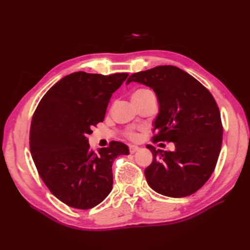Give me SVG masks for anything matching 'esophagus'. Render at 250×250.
Wrapping results in <instances>:
<instances>
[{"instance_id": "esophagus-1", "label": "esophagus", "mask_w": 250, "mask_h": 250, "mask_svg": "<svg viewBox=\"0 0 250 250\" xmlns=\"http://www.w3.org/2000/svg\"><path fill=\"white\" fill-rule=\"evenodd\" d=\"M139 149H140V148H139L138 146H134V145H130V146H129V151H130V153L137 152V151H138Z\"/></svg>"}]
</instances>
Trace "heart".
<instances>
[{
	"instance_id": "1",
	"label": "heart",
	"mask_w": 250,
	"mask_h": 250,
	"mask_svg": "<svg viewBox=\"0 0 250 250\" xmlns=\"http://www.w3.org/2000/svg\"><path fill=\"white\" fill-rule=\"evenodd\" d=\"M150 94H152V92H151V90H149V89H147V88H138L132 93L131 100H132V102L140 101L141 99H143L144 97H146ZM126 134H127V137H129L130 139H137L138 138L137 132L134 131V129H131V128L126 131Z\"/></svg>"
}]
</instances>
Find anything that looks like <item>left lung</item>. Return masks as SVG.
Masks as SVG:
<instances>
[{
  "label": "left lung",
  "mask_w": 250,
  "mask_h": 250,
  "mask_svg": "<svg viewBox=\"0 0 250 250\" xmlns=\"http://www.w3.org/2000/svg\"><path fill=\"white\" fill-rule=\"evenodd\" d=\"M138 82L154 90L160 110L153 122L154 141L173 142V151L155 150L145 169L150 188L164 196L192 195L213 173L222 145L223 128L214 97L190 74L174 65L134 73L126 84Z\"/></svg>",
  "instance_id": "8db88e82"
}]
</instances>
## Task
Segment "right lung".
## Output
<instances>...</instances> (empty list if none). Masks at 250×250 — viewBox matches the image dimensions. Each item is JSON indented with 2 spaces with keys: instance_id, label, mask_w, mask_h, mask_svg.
<instances>
[{
  "instance_id": "1",
  "label": "right lung",
  "mask_w": 250,
  "mask_h": 250,
  "mask_svg": "<svg viewBox=\"0 0 250 250\" xmlns=\"http://www.w3.org/2000/svg\"><path fill=\"white\" fill-rule=\"evenodd\" d=\"M127 77V73H72L56 82L37 105L30 152L44 185L66 206L88 209L102 202L112 188L113 161L129 154L128 146L120 142L95 153L86 139L92 127L103 122L112 94Z\"/></svg>"
}]
</instances>
